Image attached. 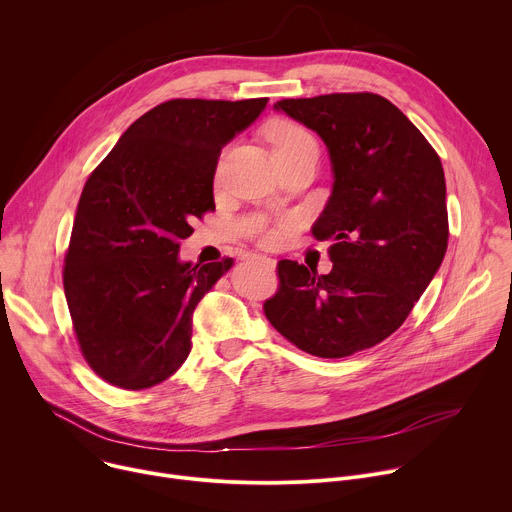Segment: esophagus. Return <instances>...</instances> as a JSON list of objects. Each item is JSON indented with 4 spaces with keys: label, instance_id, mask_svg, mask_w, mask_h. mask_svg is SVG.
I'll list each match as a JSON object with an SVG mask.
<instances>
[{
    "label": "esophagus",
    "instance_id": "34e87169",
    "mask_svg": "<svg viewBox=\"0 0 512 512\" xmlns=\"http://www.w3.org/2000/svg\"><path fill=\"white\" fill-rule=\"evenodd\" d=\"M244 258H246V260H262V262H266L268 266H276V260H272V258H268V256H262V254H256V252H246Z\"/></svg>",
    "mask_w": 512,
    "mask_h": 512
}]
</instances>
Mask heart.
Wrapping results in <instances>:
<instances>
[{"instance_id":"heart-1","label":"heart","mask_w":512,"mask_h":512,"mask_svg":"<svg viewBox=\"0 0 512 512\" xmlns=\"http://www.w3.org/2000/svg\"><path fill=\"white\" fill-rule=\"evenodd\" d=\"M268 139H270L274 157L300 153V151H306V149H317L315 137L304 127H300L296 123H290V121L272 123L270 129H268ZM278 234H280V230L264 228L260 232V240L262 242H274L278 238Z\"/></svg>"}]
</instances>
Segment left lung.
I'll use <instances>...</instances> for the list:
<instances>
[{
    "mask_svg": "<svg viewBox=\"0 0 512 512\" xmlns=\"http://www.w3.org/2000/svg\"><path fill=\"white\" fill-rule=\"evenodd\" d=\"M286 113L327 145L333 189L313 226L333 270L278 262L266 319L298 349L341 359L375 347L412 313L448 248L446 179L438 153L373 92L284 98Z\"/></svg>",
    "mask_w": 512,
    "mask_h": 512,
    "instance_id": "obj_1",
    "label": "left lung"
}]
</instances>
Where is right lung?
Wrapping results in <instances>:
<instances>
[{
  "label": "right lung",
  "mask_w": 512,
  "mask_h": 512,
  "mask_svg": "<svg viewBox=\"0 0 512 512\" xmlns=\"http://www.w3.org/2000/svg\"><path fill=\"white\" fill-rule=\"evenodd\" d=\"M268 98H175L139 117L88 177L64 258L80 351L98 377L147 389L191 351V319L232 258L191 264L179 242L214 203L222 149Z\"/></svg>",
  "instance_id": "obj_1"
}]
</instances>
